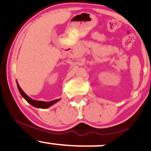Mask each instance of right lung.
<instances>
[{
  "label": "right lung",
  "mask_w": 151,
  "mask_h": 151,
  "mask_svg": "<svg viewBox=\"0 0 151 151\" xmlns=\"http://www.w3.org/2000/svg\"><path fill=\"white\" fill-rule=\"evenodd\" d=\"M17 85L18 90H19V93H20V94L22 95V96L27 101H28L29 104H31L32 106H35V107L42 108V109H46V108L50 107V106H51L52 105L55 104L56 102H58V101L60 100V99H55V100H53V101H36V100H33L32 99H30V97L28 96L25 93V92H24V91L21 89L20 87H19L18 83H17Z\"/></svg>",
  "instance_id": "add662e5"
}]
</instances>
